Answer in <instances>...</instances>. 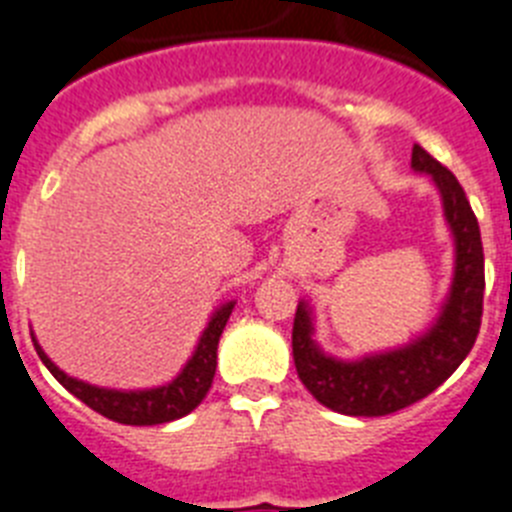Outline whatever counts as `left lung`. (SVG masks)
<instances>
[{
	"label": "left lung",
	"instance_id": "obj_1",
	"mask_svg": "<svg viewBox=\"0 0 512 512\" xmlns=\"http://www.w3.org/2000/svg\"><path fill=\"white\" fill-rule=\"evenodd\" d=\"M414 171L432 176L442 197L445 221L455 239V273L450 296L435 325L403 349L341 362L322 354L312 341V315L299 302L294 317V364L304 388L328 409L346 416H385L422 401L453 375L474 349L484 307V249L479 221L466 192L440 161L422 145L411 150Z\"/></svg>",
	"mask_w": 512,
	"mask_h": 512
}]
</instances>
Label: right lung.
<instances>
[{
    "label": "right lung",
    "instance_id": "add662e5",
    "mask_svg": "<svg viewBox=\"0 0 512 512\" xmlns=\"http://www.w3.org/2000/svg\"><path fill=\"white\" fill-rule=\"evenodd\" d=\"M231 309L234 302H226L223 307H218L210 317L208 328L203 330L200 343H197L195 354L179 375L169 382V385H161V388L150 390H106L96 388V385H88L83 380H75V377L64 375L57 364L51 362L49 356L44 354V349L38 346V341L33 338V346H36L41 362L46 364L51 375L62 382L64 388L70 390L75 398L90 406L93 411H98L101 416L111 419V422L119 424H132V427H150V424H166L174 422V419H182V416L190 414L192 409L200 406L205 395H208L210 385H213V375H216V351H218V338H221L226 322H229Z\"/></svg>",
    "mask_w": 512,
    "mask_h": 512
}]
</instances>
